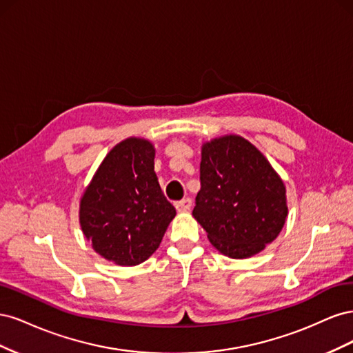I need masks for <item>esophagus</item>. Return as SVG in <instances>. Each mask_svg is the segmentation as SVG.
Wrapping results in <instances>:
<instances>
[{"label": "esophagus", "mask_w": 353, "mask_h": 353, "mask_svg": "<svg viewBox=\"0 0 353 353\" xmlns=\"http://www.w3.org/2000/svg\"><path fill=\"white\" fill-rule=\"evenodd\" d=\"M191 205H193V201H191L190 197H185L183 200H179L175 203V208L178 212H188L191 209Z\"/></svg>", "instance_id": "34e87169"}]
</instances>
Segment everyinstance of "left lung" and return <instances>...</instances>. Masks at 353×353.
<instances>
[{"label":"left lung","instance_id":"1","mask_svg":"<svg viewBox=\"0 0 353 353\" xmlns=\"http://www.w3.org/2000/svg\"><path fill=\"white\" fill-rule=\"evenodd\" d=\"M200 184L193 216L222 254L250 258L279 237L288 212L284 183L243 137L203 144Z\"/></svg>","mask_w":353,"mask_h":353}]
</instances>
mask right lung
<instances>
[{
  "label": "right lung",
  "mask_w": 353,
  "mask_h": 353,
  "mask_svg": "<svg viewBox=\"0 0 353 353\" xmlns=\"http://www.w3.org/2000/svg\"><path fill=\"white\" fill-rule=\"evenodd\" d=\"M175 215L154 172L153 144L135 137L104 157L79 206L81 228L92 249L122 266L150 258Z\"/></svg>",
  "instance_id": "1"
}]
</instances>
